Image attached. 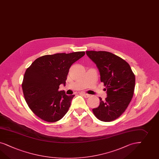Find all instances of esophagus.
I'll use <instances>...</instances> for the list:
<instances>
[{
    "label": "esophagus",
    "mask_w": 159,
    "mask_h": 159,
    "mask_svg": "<svg viewBox=\"0 0 159 159\" xmlns=\"http://www.w3.org/2000/svg\"><path fill=\"white\" fill-rule=\"evenodd\" d=\"M83 95L85 97V98H89L90 95L88 94H86V93H83Z\"/></svg>",
    "instance_id": "obj_1"
}]
</instances>
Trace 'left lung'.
I'll return each mask as SVG.
<instances>
[{"instance_id": "obj_1", "label": "left lung", "mask_w": 159, "mask_h": 159, "mask_svg": "<svg viewBox=\"0 0 159 159\" xmlns=\"http://www.w3.org/2000/svg\"><path fill=\"white\" fill-rule=\"evenodd\" d=\"M86 54L98 69L101 81L107 93L105 101L99 98V105L93 109V113L102 121L116 120L124 113L133 98L135 75L125 61L111 52L87 51Z\"/></svg>"}]
</instances>
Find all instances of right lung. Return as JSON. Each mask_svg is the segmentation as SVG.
Here are the masks:
<instances>
[{"label":"right lung","instance_id":"1","mask_svg":"<svg viewBox=\"0 0 159 159\" xmlns=\"http://www.w3.org/2000/svg\"><path fill=\"white\" fill-rule=\"evenodd\" d=\"M85 52L57 53L37 58L26 69L22 83L26 102L31 111L41 119L56 122L68 111L75 95L59 91L65 85L71 65L84 56Z\"/></svg>","mask_w":159,"mask_h":159}]
</instances>
